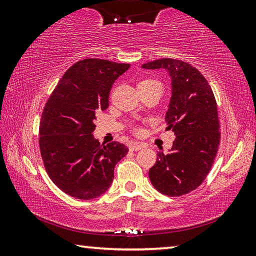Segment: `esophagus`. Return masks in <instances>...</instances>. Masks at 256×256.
Instances as JSON below:
<instances>
[{"mask_svg":"<svg viewBox=\"0 0 256 256\" xmlns=\"http://www.w3.org/2000/svg\"><path fill=\"white\" fill-rule=\"evenodd\" d=\"M144 144H132L131 146H130V150L131 151H138V150H140V149H142L144 148Z\"/></svg>","mask_w":256,"mask_h":256,"instance_id":"1","label":"esophagus"}]
</instances>
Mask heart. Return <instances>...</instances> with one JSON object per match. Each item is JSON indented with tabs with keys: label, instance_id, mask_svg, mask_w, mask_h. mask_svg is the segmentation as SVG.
Returning a JSON list of instances; mask_svg holds the SVG:
<instances>
[{
	"label": "heart",
	"instance_id": "obj_1",
	"mask_svg": "<svg viewBox=\"0 0 256 256\" xmlns=\"http://www.w3.org/2000/svg\"><path fill=\"white\" fill-rule=\"evenodd\" d=\"M152 82H157V81L151 80V79H146V80H142V81L140 82V84H152ZM134 131H136V132H138V131H140V130H138V128H134Z\"/></svg>",
	"mask_w": 256,
	"mask_h": 256
}]
</instances>
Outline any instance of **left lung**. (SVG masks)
<instances>
[{
	"mask_svg": "<svg viewBox=\"0 0 256 256\" xmlns=\"http://www.w3.org/2000/svg\"><path fill=\"white\" fill-rule=\"evenodd\" d=\"M142 68H164L172 78L166 130L175 133V140L167 154L162 151L157 154L149 178L164 196H184L203 183L219 148L220 125L214 94L201 72L184 60L160 58Z\"/></svg>",
	"mask_w": 256,
	"mask_h": 256,
	"instance_id": "obj_1",
	"label": "left lung"
}]
</instances>
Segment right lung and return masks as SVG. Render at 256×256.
I'll list each match as a JSON object with an SVG mask.
<instances>
[{
    "mask_svg": "<svg viewBox=\"0 0 256 256\" xmlns=\"http://www.w3.org/2000/svg\"><path fill=\"white\" fill-rule=\"evenodd\" d=\"M130 64L84 58L68 68L47 100L40 124V148L50 178L72 198L90 200L112 183L114 168L128 154L118 141L102 146L94 120L108 107L114 81Z\"/></svg>",
    "mask_w": 256,
    "mask_h": 256,
    "instance_id": "obj_1",
    "label": "right lung"
}]
</instances>
